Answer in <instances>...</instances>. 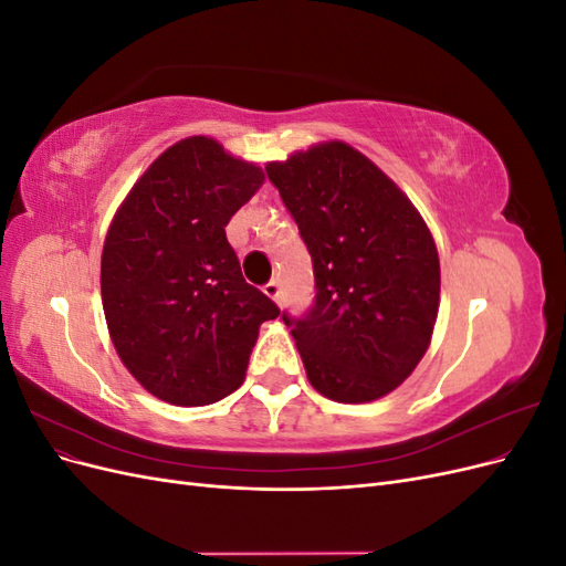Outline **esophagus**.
Segmentation results:
<instances>
[{"label":"esophagus","instance_id":"1","mask_svg":"<svg viewBox=\"0 0 566 566\" xmlns=\"http://www.w3.org/2000/svg\"><path fill=\"white\" fill-rule=\"evenodd\" d=\"M264 295H266L269 300L276 302V304H281V283H279V281H269V283L264 285Z\"/></svg>","mask_w":566,"mask_h":566}]
</instances>
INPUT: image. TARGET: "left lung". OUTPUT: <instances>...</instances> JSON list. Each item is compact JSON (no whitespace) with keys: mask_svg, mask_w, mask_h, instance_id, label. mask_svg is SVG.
<instances>
[{"mask_svg":"<svg viewBox=\"0 0 566 566\" xmlns=\"http://www.w3.org/2000/svg\"><path fill=\"white\" fill-rule=\"evenodd\" d=\"M312 254L316 297L293 328L306 378L339 403L397 389L430 347L439 312L434 238L401 188L349 144L266 165Z\"/></svg>","mask_w":566,"mask_h":566,"instance_id":"8db88e82","label":"left lung"}]
</instances>
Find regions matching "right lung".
<instances>
[{
	"mask_svg": "<svg viewBox=\"0 0 566 566\" xmlns=\"http://www.w3.org/2000/svg\"><path fill=\"white\" fill-rule=\"evenodd\" d=\"M264 172L210 136L169 146L115 212L101 300L127 370L175 406L229 397L245 380L264 321L281 310L245 283L224 227Z\"/></svg>",
	"mask_w": 566,
	"mask_h": 566,
	"instance_id": "right-lung-1",
	"label": "right lung"
}]
</instances>
